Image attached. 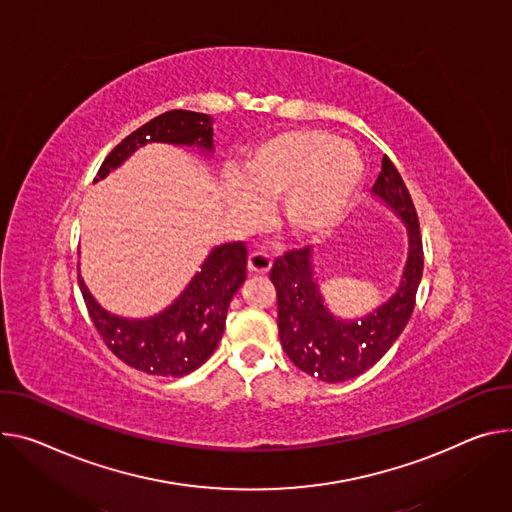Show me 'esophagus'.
<instances>
[{
  "label": "esophagus",
  "instance_id": "1",
  "mask_svg": "<svg viewBox=\"0 0 512 512\" xmlns=\"http://www.w3.org/2000/svg\"><path fill=\"white\" fill-rule=\"evenodd\" d=\"M247 267L251 273H267L271 269V257L263 251H253L249 255V261H247Z\"/></svg>",
  "mask_w": 512,
  "mask_h": 512
}]
</instances>
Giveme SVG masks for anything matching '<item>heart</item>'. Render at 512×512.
Here are the masks:
<instances>
[{
    "instance_id": "b5f03b06",
    "label": "heart",
    "mask_w": 512,
    "mask_h": 512,
    "mask_svg": "<svg viewBox=\"0 0 512 512\" xmlns=\"http://www.w3.org/2000/svg\"><path fill=\"white\" fill-rule=\"evenodd\" d=\"M365 179L357 147L322 128H290L267 136L245 157L239 181L224 185V202L245 222L280 202V220L300 239L331 232L351 210Z\"/></svg>"
}]
</instances>
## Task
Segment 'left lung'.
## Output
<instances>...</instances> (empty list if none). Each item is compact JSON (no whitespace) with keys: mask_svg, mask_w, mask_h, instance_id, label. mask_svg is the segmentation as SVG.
Here are the masks:
<instances>
[{"mask_svg":"<svg viewBox=\"0 0 512 512\" xmlns=\"http://www.w3.org/2000/svg\"><path fill=\"white\" fill-rule=\"evenodd\" d=\"M371 194L402 218L408 232V259L400 286L388 302L357 320L337 318L322 300L310 247L277 257L269 273L277 292V327L286 355L304 374L329 384L357 378L384 357L406 327L423 277V239L416 210L386 155Z\"/></svg>","mask_w":512,"mask_h":512,"instance_id":"8db88e82","label":"left lung"}]
</instances>
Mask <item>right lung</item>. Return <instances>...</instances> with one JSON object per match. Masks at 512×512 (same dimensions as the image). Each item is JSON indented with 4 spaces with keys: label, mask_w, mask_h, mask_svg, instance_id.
Returning a JSON list of instances; mask_svg holds the SVG:
<instances>
[{
    "label": "right lung",
    "mask_w": 512,
    "mask_h": 512,
    "mask_svg": "<svg viewBox=\"0 0 512 512\" xmlns=\"http://www.w3.org/2000/svg\"><path fill=\"white\" fill-rule=\"evenodd\" d=\"M212 134L208 114L165 112L116 145L94 181L104 179L149 143L196 147L212 155ZM77 277L91 322L118 359L151 376L179 378L198 369L218 347L228 304L247 277V249L241 241L214 247L179 298L149 318H124L108 312L89 294L81 275Z\"/></svg>",
    "instance_id": "right-lung-1"
}]
</instances>
